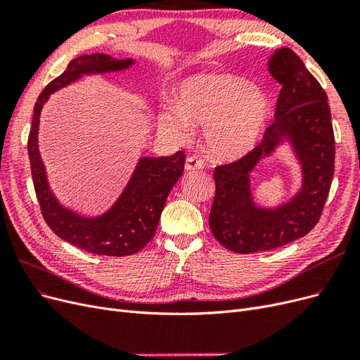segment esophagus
Returning a JSON list of instances; mask_svg holds the SVG:
<instances>
[{
    "label": "esophagus",
    "mask_w": 360,
    "mask_h": 360,
    "mask_svg": "<svg viewBox=\"0 0 360 360\" xmlns=\"http://www.w3.org/2000/svg\"><path fill=\"white\" fill-rule=\"evenodd\" d=\"M204 168V162L198 159L197 156H189L186 159V163H184V169L186 171H193V169H202Z\"/></svg>",
    "instance_id": "34e87169"
}]
</instances>
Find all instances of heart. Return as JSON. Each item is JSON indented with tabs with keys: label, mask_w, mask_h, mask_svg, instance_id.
<instances>
[{
	"label": "heart",
	"mask_w": 360,
	"mask_h": 360,
	"mask_svg": "<svg viewBox=\"0 0 360 360\" xmlns=\"http://www.w3.org/2000/svg\"><path fill=\"white\" fill-rule=\"evenodd\" d=\"M177 103L159 112V126L172 138L191 135L202 126L204 146L217 159L249 153L263 135L270 117L267 94L243 78L225 73H198L184 79L176 91Z\"/></svg>",
	"instance_id": "obj_1"
}]
</instances>
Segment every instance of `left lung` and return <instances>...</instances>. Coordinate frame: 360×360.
I'll return each instance as SVG.
<instances>
[{
  "instance_id": "8db88e82",
  "label": "left lung",
  "mask_w": 360,
  "mask_h": 360,
  "mask_svg": "<svg viewBox=\"0 0 360 360\" xmlns=\"http://www.w3.org/2000/svg\"><path fill=\"white\" fill-rule=\"evenodd\" d=\"M269 72L282 85L275 122L246 156L214 168L216 192L209 217L214 238L237 254L288 245L319 222L335 169V136L328 96L288 48L274 52ZM284 142L302 171V188L287 203L267 210L255 204L250 172Z\"/></svg>"
}]
</instances>
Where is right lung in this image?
I'll use <instances>...</instances> for the list:
<instances>
[{"mask_svg": "<svg viewBox=\"0 0 360 360\" xmlns=\"http://www.w3.org/2000/svg\"><path fill=\"white\" fill-rule=\"evenodd\" d=\"M134 63L132 58L117 60L106 53L81 56L72 60L68 69L45 86L34 105L28 156L41 214L51 230L64 242L90 254L126 257L143 249L156 233L163 205L172 186L181 177L186 158L183 151L172 156L141 158L132 177L111 209L101 216H82L63 207L49 188L37 144L40 112L52 93L82 76L122 72L134 66Z\"/></svg>", "mask_w": 360, "mask_h": 360, "instance_id": "obj_1", "label": "right lung"}]
</instances>
